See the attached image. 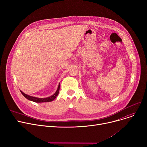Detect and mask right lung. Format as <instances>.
I'll use <instances>...</instances> for the list:
<instances>
[{"mask_svg": "<svg viewBox=\"0 0 147 147\" xmlns=\"http://www.w3.org/2000/svg\"><path fill=\"white\" fill-rule=\"evenodd\" d=\"M60 84L59 83V86H58V88L56 90V91L55 92V93L53 95L49 97H46V98H38V97H33V96H29L28 94H25V93H24L23 92H22L21 90H20V92L22 94H23V96L27 98L28 100H30V101H33V102H50V101H52L53 100H54L56 97L57 96V95L59 94V90H60Z\"/></svg>", "mask_w": 147, "mask_h": 147, "instance_id": "obj_1", "label": "right lung"}]
</instances>
